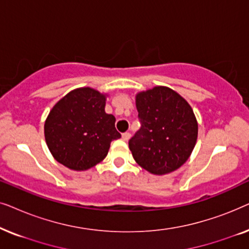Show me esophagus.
I'll return each mask as SVG.
<instances>
[{"mask_svg": "<svg viewBox=\"0 0 249 249\" xmlns=\"http://www.w3.org/2000/svg\"><path fill=\"white\" fill-rule=\"evenodd\" d=\"M130 137H131V135L129 134V132H124V134H122V139H124V142H128L129 139H130Z\"/></svg>", "mask_w": 249, "mask_h": 249, "instance_id": "34e87169", "label": "esophagus"}]
</instances>
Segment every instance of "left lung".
Masks as SVG:
<instances>
[{
  "instance_id": "8db88e82",
  "label": "left lung",
  "mask_w": 249,
  "mask_h": 249,
  "mask_svg": "<svg viewBox=\"0 0 249 249\" xmlns=\"http://www.w3.org/2000/svg\"><path fill=\"white\" fill-rule=\"evenodd\" d=\"M142 127L129 141L135 161L153 175L179 169L192 154L198 135L194 111L171 88L156 86L136 95Z\"/></svg>"
}]
</instances>
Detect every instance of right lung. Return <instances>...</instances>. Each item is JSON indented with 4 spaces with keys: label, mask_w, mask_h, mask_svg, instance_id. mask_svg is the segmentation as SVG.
Instances as JSON below:
<instances>
[{
    "label": "right lung",
    "mask_w": 249,
    "mask_h": 249,
    "mask_svg": "<svg viewBox=\"0 0 249 249\" xmlns=\"http://www.w3.org/2000/svg\"><path fill=\"white\" fill-rule=\"evenodd\" d=\"M107 94L90 87L71 90L50 111L44 135L57 162L85 171L103 161L112 141L121 137L114 115L105 113Z\"/></svg>",
    "instance_id": "add662e5"
}]
</instances>
